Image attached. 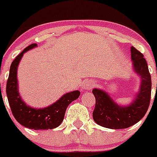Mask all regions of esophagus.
Masks as SVG:
<instances>
[{"label": "esophagus", "mask_w": 157, "mask_h": 157, "mask_svg": "<svg viewBox=\"0 0 157 157\" xmlns=\"http://www.w3.org/2000/svg\"><path fill=\"white\" fill-rule=\"evenodd\" d=\"M95 82L92 80H86V81L83 82L82 86V89L84 90H90L93 89V87L94 86Z\"/></svg>", "instance_id": "34e87169"}]
</instances>
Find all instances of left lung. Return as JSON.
Returning <instances> with one entry per match:
<instances>
[{
    "mask_svg": "<svg viewBox=\"0 0 157 157\" xmlns=\"http://www.w3.org/2000/svg\"><path fill=\"white\" fill-rule=\"evenodd\" d=\"M132 67L140 77L139 91L128 105H120L108 93L100 89H93L96 106L93 117L97 124L110 129L127 128L138 123L147 112L151 98V75L143 54L131 47Z\"/></svg>",
    "mask_w": 157,
    "mask_h": 157,
    "instance_id": "1",
    "label": "left lung"
}]
</instances>
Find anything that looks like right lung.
<instances>
[{
	"instance_id": "1",
	"label": "right lung",
	"mask_w": 157,
	"mask_h": 157,
	"mask_svg": "<svg viewBox=\"0 0 157 157\" xmlns=\"http://www.w3.org/2000/svg\"><path fill=\"white\" fill-rule=\"evenodd\" d=\"M36 47V44L28 46L12 61L7 82L6 93L13 116L20 124L34 130H47L55 128L61 124L66 109L71 102L78 98L80 92L75 90L65 93L54 103L44 108L32 107L23 101L18 91V67L23 54Z\"/></svg>"
}]
</instances>
